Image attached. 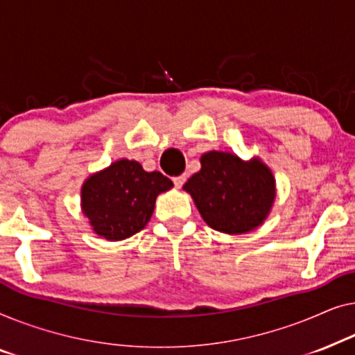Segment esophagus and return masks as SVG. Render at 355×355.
Wrapping results in <instances>:
<instances>
[{
	"label": "esophagus",
	"instance_id": "obj_1",
	"mask_svg": "<svg viewBox=\"0 0 355 355\" xmlns=\"http://www.w3.org/2000/svg\"><path fill=\"white\" fill-rule=\"evenodd\" d=\"M184 182H187V175H178V177L173 178V183H175L177 188H182Z\"/></svg>",
	"mask_w": 355,
	"mask_h": 355
}]
</instances>
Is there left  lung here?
I'll use <instances>...</instances> for the list:
<instances>
[{
  "mask_svg": "<svg viewBox=\"0 0 355 355\" xmlns=\"http://www.w3.org/2000/svg\"><path fill=\"white\" fill-rule=\"evenodd\" d=\"M204 220L217 232L248 233L266 220L275 199L270 168L254 159L243 162L230 153L211 151L201 171L184 183Z\"/></svg>",
  "mask_w": 355,
  "mask_h": 355,
  "instance_id": "8db88e82",
  "label": "left lung"
}]
</instances>
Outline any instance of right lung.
Wrapping results in <instances>:
<instances>
[{
  "label": "right lung",
  "mask_w": 355,
  "mask_h": 355,
  "mask_svg": "<svg viewBox=\"0 0 355 355\" xmlns=\"http://www.w3.org/2000/svg\"><path fill=\"white\" fill-rule=\"evenodd\" d=\"M172 187L161 172H146L137 161L121 159L83 183V214L99 236L125 239L146 227L157 194Z\"/></svg>",
  "instance_id": "1"
}]
</instances>
